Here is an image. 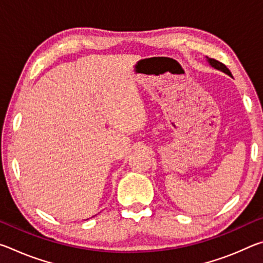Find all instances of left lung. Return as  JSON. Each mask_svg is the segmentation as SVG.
<instances>
[{"label": "left lung", "mask_w": 263, "mask_h": 263, "mask_svg": "<svg viewBox=\"0 0 263 263\" xmlns=\"http://www.w3.org/2000/svg\"><path fill=\"white\" fill-rule=\"evenodd\" d=\"M206 61L209 62V65H210L211 67H213L215 69L220 70V72L225 73V74H228L229 77L232 78V74H231V72L229 70V68L226 67V66H225L224 64H221V62L217 61V60H215V59H211V58H206Z\"/></svg>", "instance_id": "left-lung-1"}]
</instances>
